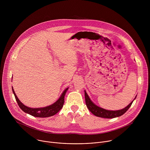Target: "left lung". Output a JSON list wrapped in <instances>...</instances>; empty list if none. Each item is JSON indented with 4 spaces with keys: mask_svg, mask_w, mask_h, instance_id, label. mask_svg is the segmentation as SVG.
<instances>
[{
    "mask_svg": "<svg viewBox=\"0 0 150 150\" xmlns=\"http://www.w3.org/2000/svg\"><path fill=\"white\" fill-rule=\"evenodd\" d=\"M84 92H85V103H86L87 107L89 109V110L94 115H95L97 117H103V118H108V119L115 118V117H119V116L123 115L128 109H129L134 100L136 98V97H137L136 96L135 97L134 100L129 105H127L125 108H124L123 109L119 110H115H115H108L104 109L103 108H100V107L96 105L91 100V99L90 98V97L88 96L86 91H84Z\"/></svg>",
    "mask_w": 150,
    "mask_h": 150,
    "instance_id": "left-lung-1",
    "label": "left lung"
}]
</instances>
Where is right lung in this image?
Wrapping results in <instances>:
<instances>
[{
    "instance_id": "add662e5",
    "label": "right lung",
    "mask_w": 150,
    "mask_h": 150,
    "mask_svg": "<svg viewBox=\"0 0 150 150\" xmlns=\"http://www.w3.org/2000/svg\"><path fill=\"white\" fill-rule=\"evenodd\" d=\"M12 91L15 96L16 101L19 105L21 109L23 111H24L25 113H28L31 116H33L34 117H47L50 116H52L54 115H56L62 108L64 104V98H65V96L67 93V91L68 90V88L65 90L62 94L61 96L59 97V98L53 104L45 107V108H30L28 107L22 103L20 101V100L17 97L13 88L12 87Z\"/></svg>"
}]
</instances>
